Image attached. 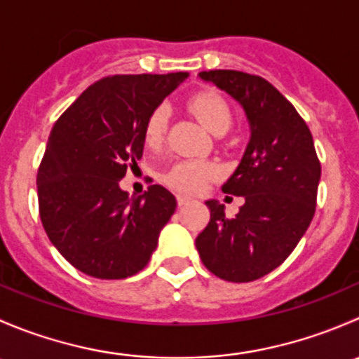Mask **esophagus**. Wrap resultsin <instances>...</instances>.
<instances>
[{"mask_svg": "<svg viewBox=\"0 0 359 359\" xmlns=\"http://www.w3.org/2000/svg\"><path fill=\"white\" fill-rule=\"evenodd\" d=\"M189 203H191V198L184 196V194H177V205L186 206V205H189Z\"/></svg>", "mask_w": 359, "mask_h": 359, "instance_id": "esophagus-1", "label": "esophagus"}]
</instances>
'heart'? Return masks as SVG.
Returning a JSON list of instances; mask_svg holds the SVG:
<instances>
[{"label":"heart","mask_w":359,"mask_h":359,"mask_svg":"<svg viewBox=\"0 0 359 359\" xmlns=\"http://www.w3.org/2000/svg\"><path fill=\"white\" fill-rule=\"evenodd\" d=\"M189 111L196 116L208 132L213 135L220 132H226L231 125V109L226 100L215 92H198L187 102ZM166 112L165 106H159L149 114L146 126H144V139L147 146H158L163 140L166 128ZM219 175V166L212 161H201V159H182L177 161L166 170L163 180L173 189L180 193H198L212 179Z\"/></svg>","instance_id":"heart-1"}]
</instances>
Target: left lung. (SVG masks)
<instances>
[{
	"label": "left lung",
	"mask_w": 359,
	"mask_h": 359,
	"mask_svg": "<svg viewBox=\"0 0 359 359\" xmlns=\"http://www.w3.org/2000/svg\"><path fill=\"white\" fill-rule=\"evenodd\" d=\"M203 81L229 93L247 114L250 140L222 191L243 196L227 219L208 200L210 222L196 248L210 273L233 283L266 276L297 247L316 208L321 165L313 135L295 107L260 76L231 69L200 72Z\"/></svg>",
	"instance_id": "8db88e82"
}]
</instances>
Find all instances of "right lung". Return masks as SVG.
<instances>
[{"label":"right lung","mask_w":359,"mask_h":359,"mask_svg":"<svg viewBox=\"0 0 359 359\" xmlns=\"http://www.w3.org/2000/svg\"><path fill=\"white\" fill-rule=\"evenodd\" d=\"M187 72L118 74L93 83L57 119L38 170L39 217L71 266L99 280L142 271L177 200L163 186L119 187L142 158L144 126Z\"/></svg>","instance_id":"right-lung-1"}]
</instances>
